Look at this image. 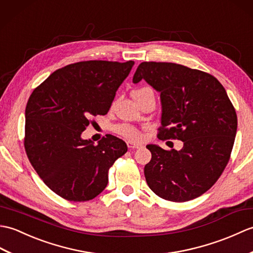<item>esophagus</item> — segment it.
<instances>
[{"label": "esophagus", "mask_w": 253, "mask_h": 253, "mask_svg": "<svg viewBox=\"0 0 253 253\" xmlns=\"http://www.w3.org/2000/svg\"><path fill=\"white\" fill-rule=\"evenodd\" d=\"M127 147L130 149H134V148H142L143 145L142 144H136V143H133V142H126Z\"/></svg>", "instance_id": "esophagus-1"}]
</instances>
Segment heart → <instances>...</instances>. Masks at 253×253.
Masks as SVG:
<instances>
[{"mask_svg":"<svg viewBox=\"0 0 253 253\" xmlns=\"http://www.w3.org/2000/svg\"><path fill=\"white\" fill-rule=\"evenodd\" d=\"M115 131L119 134V135L130 139V141H139L142 137V134L139 133L137 128H135L134 126H127V125L118 126L115 127Z\"/></svg>","mask_w":253,"mask_h":253,"instance_id":"b5f03b06","label":"heart"}]
</instances>
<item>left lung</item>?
Instances as JSON below:
<instances>
[{"mask_svg":"<svg viewBox=\"0 0 253 253\" xmlns=\"http://www.w3.org/2000/svg\"><path fill=\"white\" fill-rule=\"evenodd\" d=\"M145 80L160 93V139H179L181 150L147 145L151 160L144 168L149 188L166 200L199 197L221 176L231 157L237 115L216 78L173 63L144 61L133 83Z\"/></svg>","mask_w":253,"mask_h":253,"instance_id":"left-lung-1","label":"left lung"}]
</instances>
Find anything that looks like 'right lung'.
Here are the masks:
<instances>
[{"instance_id":"1","label":"right lung","mask_w":253,"mask_h":253,"mask_svg":"<svg viewBox=\"0 0 253 253\" xmlns=\"http://www.w3.org/2000/svg\"><path fill=\"white\" fill-rule=\"evenodd\" d=\"M133 65V60L71 64L54 71L30 95L26 153L46 186L64 199L96 197L107 186L109 168L127 151L126 144L110 134L96 145L81 134L91 117L107 114Z\"/></svg>"}]
</instances>
